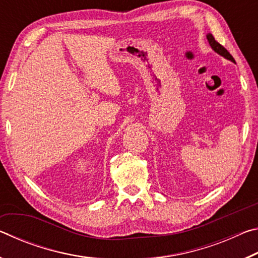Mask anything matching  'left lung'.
Returning a JSON list of instances; mask_svg holds the SVG:
<instances>
[{
	"instance_id": "obj_1",
	"label": "left lung",
	"mask_w": 258,
	"mask_h": 258,
	"mask_svg": "<svg viewBox=\"0 0 258 258\" xmlns=\"http://www.w3.org/2000/svg\"><path fill=\"white\" fill-rule=\"evenodd\" d=\"M207 40H208V42H209V45L212 46V49H213L214 51H215L216 53L221 54L222 56H224L225 59L232 61V62L235 63L233 56L229 53V51L226 50L223 45H221L220 43H218L217 41H215V38H214V36H213L212 34H207Z\"/></svg>"
}]
</instances>
